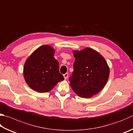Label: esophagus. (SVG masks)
<instances>
[{"instance_id": "1", "label": "esophagus", "mask_w": 133, "mask_h": 133, "mask_svg": "<svg viewBox=\"0 0 133 133\" xmlns=\"http://www.w3.org/2000/svg\"><path fill=\"white\" fill-rule=\"evenodd\" d=\"M68 76H69V74H68V73H66V74H63L64 78V79H66L67 78V77H68Z\"/></svg>"}]
</instances>
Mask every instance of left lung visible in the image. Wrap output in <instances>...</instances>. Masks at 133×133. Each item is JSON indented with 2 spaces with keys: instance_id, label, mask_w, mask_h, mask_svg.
<instances>
[{
  "instance_id": "obj_1",
  "label": "left lung",
  "mask_w": 133,
  "mask_h": 133,
  "mask_svg": "<svg viewBox=\"0 0 133 133\" xmlns=\"http://www.w3.org/2000/svg\"><path fill=\"white\" fill-rule=\"evenodd\" d=\"M73 53L76 59L70 84L79 97L91 98L105 87L109 77V67L104 57L92 48Z\"/></svg>"
}]
</instances>
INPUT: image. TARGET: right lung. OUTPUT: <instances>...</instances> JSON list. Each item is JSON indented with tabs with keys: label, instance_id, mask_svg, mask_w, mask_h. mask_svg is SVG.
<instances>
[{
	"label": "right lung",
	"instance_id": "1",
	"mask_svg": "<svg viewBox=\"0 0 133 133\" xmlns=\"http://www.w3.org/2000/svg\"><path fill=\"white\" fill-rule=\"evenodd\" d=\"M55 49L44 45L37 48L29 56L24 66V77L26 84L38 92L52 90L64 77L59 72V64L55 59Z\"/></svg>",
	"mask_w": 133,
	"mask_h": 133
}]
</instances>
